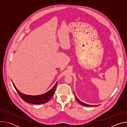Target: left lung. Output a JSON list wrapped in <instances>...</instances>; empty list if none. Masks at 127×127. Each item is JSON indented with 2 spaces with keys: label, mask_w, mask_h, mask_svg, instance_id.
Here are the masks:
<instances>
[{
  "label": "left lung",
  "mask_w": 127,
  "mask_h": 127,
  "mask_svg": "<svg viewBox=\"0 0 127 127\" xmlns=\"http://www.w3.org/2000/svg\"><path fill=\"white\" fill-rule=\"evenodd\" d=\"M74 95H75V98H76V100H77V101H78V103H79L80 104H81V105H83V106H87V107H90V106H96V105H89V104H86V103H84V102H82V101H81L77 97H76V96L75 95V93H74Z\"/></svg>",
  "instance_id": "1"
}]
</instances>
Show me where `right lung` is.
Returning <instances> with one entry per match:
<instances>
[{"mask_svg":"<svg viewBox=\"0 0 127 127\" xmlns=\"http://www.w3.org/2000/svg\"><path fill=\"white\" fill-rule=\"evenodd\" d=\"M58 82H56L55 85H54L52 88H51L49 91L48 92L38 95H30L24 94L20 92L19 90H18L14 83L12 82L14 87L15 88V90L17 93L19 94V95L26 102L32 104H44L48 101H49L50 99L53 96L54 93L55 92V89L57 87Z\"/></svg>","mask_w":127,"mask_h":127,"instance_id":"add662e5","label":"right lung"}]
</instances>
